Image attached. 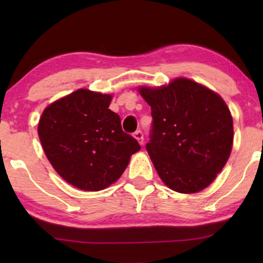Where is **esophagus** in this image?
Returning <instances> with one entry per match:
<instances>
[{"mask_svg":"<svg viewBox=\"0 0 263 263\" xmlns=\"http://www.w3.org/2000/svg\"><path fill=\"white\" fill-rule=\"evenodd\" d=\"M133 136L138 140V142L140 143V145H143V133L141 130H136Z\"/></svg>","mask_w":263,"mask_h":263,"instance_id":"esophagus-1","label":"esophagus"}]
</instances>
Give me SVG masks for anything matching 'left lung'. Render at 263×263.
<instances>
[{"label":"left lung","mask_w":263,"mask_h":263,"mask_svg":"<svg viewBox=\"0 0 263 263\" xmlns=\"http://www.w3.org/2000/svg\"><path fill=\"white\" fill-rule=\"evenodd\" d=\"M139 92L152 110L146 149L161 181L183 194L210 185L233 142L232 116L221 97L184 78Z\"/></svg>","instance_id":"left-lung-1"}]
</instances>
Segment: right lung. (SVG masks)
<instances>
[{
	"label": "right lung",
	"instance_id": "add662e5",
	"mask_svg": "<svg viewBox=\"0 0 263 263\" xmlns=\"http://www.w3.org/2000/svg\"><path fill=\"white\" fill-rule=\"evenodd\" d=\"M110 95L80 88L43 111L38 135L57 174L86 192L116 182L139 142L122 130L121 118L109 109Z\"/></svg>",
	"mask_w": 263,
	"mask_h": 263
}]
</instances>
